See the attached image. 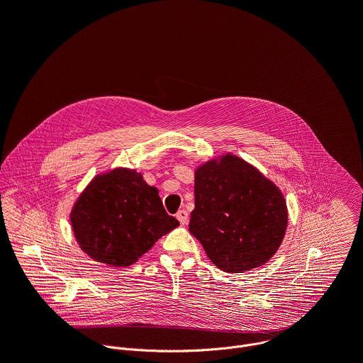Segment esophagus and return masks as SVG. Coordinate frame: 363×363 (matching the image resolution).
<instances>
[{
    "mask_svg": "<svg viewBox=\"0 0 363 363\" xmlns=\"http://www.w3.org/2000/svg\"><path fill=\"white\" fill-rule=\"evenodd\" d=\"M177 218H178V221H179L182 225H185V224L188 223V213H186L185 210H179V211L177 213Z\"/></svg>",
    "mask_w": 363,
    "mask_h": 363,
    "instance_id": "obj_1",
    "label": "esophagus"
}]
</instances>
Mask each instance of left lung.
Instances as JSON below:
<instances>
[{
	"label": "left lung",
	"mask_w": 363,
	"mask_h": 363,
	"mask_svg": "<svg viewBox=\"0 0 363 363\" xmlns=\"http://www.w3.org/2000/svg\"><path fill=\"white\" fill-rule=\"evenodd\" d=\"M287 228L281 191L260 171L227 153L195 171V208L189 233L227 273L263 266Z\"/></svg>",
	"instance_id": "obj_1"
}]
</instances>
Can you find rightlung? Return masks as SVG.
<instances>
[{"mask_svg": "<svg viewBox=\"0 0 363 363\" xmlns=\"http://www.w3.org/2000/svg\"><path fill=\"white\" fill-rule=\"evenodd\" d=\"M70 221L80 248L113 267L133 264L179 225L167 214L158 189L128 168L94 177L77 198Z\"/></svg>", "mask_w": 363, "mask_h": 363, "instance_id": "1", "label": "right lung"}]
</instances>
